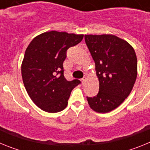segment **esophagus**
I'll list each match as a JSON object with an SVG mask.
<instances>
[{
  "instance_id": "esophagus-1",
  "label": "esophagus",
  "mask_w": 150,
  "mask_h": 150,
  "mask_svg": "<svg viewBox=\"0 0 150 150\" xmlns=\"http://www.w3.org/2000/svg\"><path fill=\"white\" fill-rule=\"evenodd\" d=\"M86 81V77H83V79H81V82H82V83H83V85L85 84Z\"/></svg>"
}]
</instances>
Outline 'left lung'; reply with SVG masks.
Here are the masks:
<instances>
[{"instance_id": "1", "label": "left lung", "mask_w": 150, "mask_h": 150, "mask_svg": "<svg viewBox=\"0 0 150 150\" xmlns=\"http://www.w3.org/2000/svg\"><path fill=\"white\" fill-rule=\"evenodd\" d=\"M85 41L95 63L99 81L96 96L88 98L91 110L106 113L130 95L137 76V59L126 40L112 34H86Z\"/></svg>"}]
</instances>
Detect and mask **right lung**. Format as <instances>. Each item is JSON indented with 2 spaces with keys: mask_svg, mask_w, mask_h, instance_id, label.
<instances>
[{
  "mask_svg": "<svg viewBox=\"0 0 150 150\" xmlns=\"http://www.w3.org/2000/svg\"><path fill=\"white\" fill-rule=\"evenodd\" d=\"M83 36L51 30L35 37L28 46L21 67L22 80L30 99L42 110L65 109L71 91L80 83L64 78L63 62L67 49L80 43Z\"/></svg>",
  "mask_w": 150,
  "mask_h": 150,
  "instance_id": "obj_1",
  "label": "right lung"
}]
</instances>
